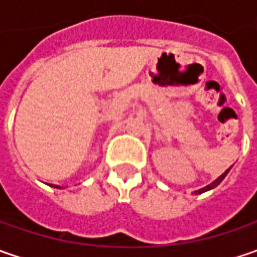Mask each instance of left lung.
<instances>
[{"label": "left lung", "instance_id": "1", "mask_svg": "<svg viewBox=\"0 0 257 257\" xmlns=\"http://www.w3.org/2000/svg\"><path fill=\"white\" fill-rule=\"evenodd\" d=\"M229 170H230V169H227L226 172L223 173L222 176H219V177H217V179H216V180H214V182H213V183H210L209 186H206V187H203V189H200V190H196V192H194V193H196V194H200V193L207 192V190H210V189H214L216 186H219V184L222 183V180H223V179H224V177H226V174L229 173Z\"/></svg>", "mask_w": 257, "mask_h": 257}]
</instances>
